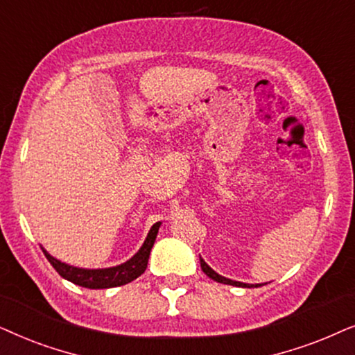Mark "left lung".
Listing matches in <instances>:
<instances>
[{
    "mask_svg": "<svg viewBox=\"0 0 355 355\" xmlns=\"http://www.w3.org/2000/svg\"><path fill=\"white\" fill-rule=\"evenodd\" d=\"M200 263H201V269H202V272L206 274L207 277H211V279H214L216 282H222V284H229V286H237V287H258V286H261V284H245V282H239V281H232V279H227V277H224V276H220V274H217L214 269H211L209 266H207V264L205 263V259H202L201 257H200Z\"/></svg>",
    "mask_w": 355,
    "mask_h": 355,
    "instance_id": "1",
    "label": "left lung"
}]
</instances>
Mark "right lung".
I'll return each mask as SVG.
<instances>
[{
	"label": "right lung",
	"mask_w": 355,
	"mask_h": 355,
	"mask_svg": "<svg viewBox=\"0 0 355 355\" xmlns=\"http://www.w3.org/2000/svg\"><path fill=\"white\" fill-rule=\"evenodd\" d=\"M160 222L150 227L148 237H146L143 247L139 248V252L135 254L133 258L128 259L126 263L118 264L113 268H103V269H84V268H76L69 266V264L61 263L60 259L51 257L45 248H42V252L45 253L46 259H49L51 266L56 269V272L61 277H64L66 281L73 282L76 286L87 287V289H110V287L125 286L128 282L135 281L136 277H139L141 274L148 268V259L150 254V248L157 237Z\"/></svg>",
	"instance_id": "right-lung-1"
}]
</instances>
